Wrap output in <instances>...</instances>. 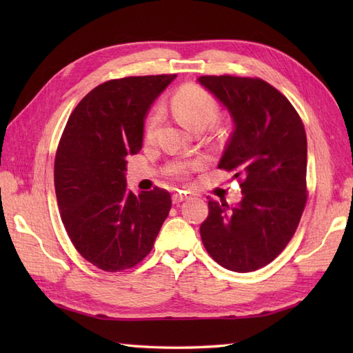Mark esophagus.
Returning a JSON list of instances; mask_svg holds the SVG:
<instances>
[{
    "mask_svg": "<svg viewBox=\"0 0 353 353\" xmlns=\"http://www.w3.org/2000/svg\"><path fill=\"white\" fill-rule=\"evenodd\" d=\"M186 199H188V196H186V192L179 191V192H174V194H172V203H174V205L182 203V201H183V200H186Z\"/></svg>",
    "mask_w": 353,
    "mask_h": 353,
    "instance_id": "esophagus-1",
    "label": "esophagus"
}]
</instances>
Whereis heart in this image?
I'll return each instance as SVG.
<instances>
[{
  "label": "heart",
  "mask_w": 353,
  "mask_h": 353,
  "mask_svg": "<svg viewBox=\"0 0 353 353\" xmlns=\"http://www.w3.org/2000/svg\"><path fill=\"white\" fill-rule=\"evenodd\" d=\"M172 110L174 114L179 117V119L185 124L191 127V129L197 130L201 129V127H206L211 124L215 117L216 112H219V104H216L215 97L206 91L205 88L197 86V85H185L182 86L179 91L172 95ZM162 117V109L157 106L152 112V115L148 118V123L145 127V134L147 138H152L157 125H159ZM197 163H191V165H172L170 168V172L174 176H182L190 168H196Z\"/></svg>",
  "instance_id": "heart-1"
}]
</instances>
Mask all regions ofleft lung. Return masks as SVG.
<instances>
[{"label": "left lung", "instance_id": "obj_1", "mask_svg": "<svg viewBox=\"0 0 353 353\" xmlns=\"http://www.w3.org/2000/svg\"><path fill=\"white\" fill-rule=\"evenodd\" d=\"M234 119L219 168L238 179L243 200H209L205 249L224 268L249 273L277 258L301 221L306 192V133L287 97L258 77L201 76Z\"/></svg>", "mask_w": 353, "mask_h": 353}]
</instances>
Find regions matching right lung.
I'll return each mask as SVG.
<instances>
[{"label": "right lung", "mask_w": 353, "mask_h": 353, "mask_svg": "<svg viewBox=\"0 0 353 353\" xmlns=\"http://www.w3.org/2000/svg\"><path fill=\"white\" fill-rule=\"evenodd\" d=\"M176 74L104 81L68 118L54 159V188L71 243L104 272L132 268L152 252L171 209L167 190L125 188L127 154L142 148L144 119Z\"/></svg>", "instance_id": "1"}]
</instances>
